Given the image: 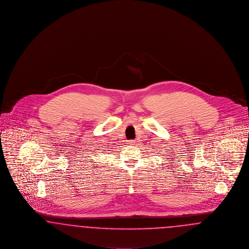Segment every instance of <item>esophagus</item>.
<instances>
[{
    "label": "esophagus",
    "instance_id": "obj_1",
    "mask_svg": "<svg viewBox=\"0 0 249 249\" xmlns=\"http://www.w3.org/2000/svg\"><path fill=\"white\" fill-rule=\"evenodd\" d=\"M127 143L132 145V144L135 143V141H127Z\"/></svg>",
    "mask_w": 249,
    "mask_h": 249
}]
</instances>
